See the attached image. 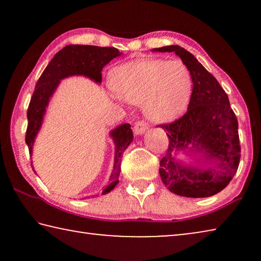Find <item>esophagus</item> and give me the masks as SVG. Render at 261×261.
Masks as SVG:
<instances>
[{
    "mask_svg": "<svg viewBox=\"0 0 261 261\" xmlns=\"http://www.w3.org/2000/svg\"><path fill=\"white\" fill-rule=\"evenodd\" d=\"M148 129V124L145 121H138L134 126L135 135H143Z\"/></svg>",
    "mask_w": 261,
    "mask_h": 261,
    "instance_id": "obj_1",
    "label": "esophagus"
}]
</instances>
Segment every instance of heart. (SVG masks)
Listing matches in <instances>:
<instances>
[{
    "mask_svg": "<svg viewBox=\"0 0 261 261\" xmlns=\"http://www.w3.org/2000/svg\"><path fill=\"white\" fill-rule=\"evenodd\" d=\"M110 86L125 102L143 103L151 121L166 123L187 109L192 93V76L179 60H140L115 69Z\"/></svg>",
    "mask_w": 261,
    "mask_h": 261,
    "instance_id": "heart-1",
    "label": "heart"
}]
</instances>
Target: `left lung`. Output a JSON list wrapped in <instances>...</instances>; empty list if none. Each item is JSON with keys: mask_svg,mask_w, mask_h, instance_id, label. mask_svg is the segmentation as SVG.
Instances as JSON below:
<instances>
[{"mask_svg": "<svg viewBox=\"0 0 261 261\" xmlns=\"http://www.w3.org/2000/svg\"><path fill=\"white\" fill-rule=\"evenodd\" d=\"M153 51H174L187 64L193 83L188 112L173 123L161 124L169 137L159 169L162 182L170 192L182 197L214 196L235 176L241 159L238 122L228 95L213 74L183 47L166 46ZM177 151L196 156L205 167L184 166L173 156Z\"/></svg>", "mask_w": 261, "mask_h": 261, "instance_id": "left-lung-1", "label": "left lung"}]
</instances>
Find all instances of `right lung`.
Returning a JSON list of instances; mask_svg holds the SVG:
<instances>
[{"mask_svg": "<svg viewBox=\"0 0 261 261\" xmlns=\"http://www.w3.org/2000/svg\"><path fill=\"white\" fill-rule=\"evenodd\" d=\"M121 54L122 53L114 47L85 45H69L56 53L39 78L29 105V124L25 141L29 146L30 155L32 154L34 139L41 127L47 106L62 79L70 76H84L100 84L102 81L101 71L105 65ZM109 135L115 144L114 170L109 178L110 183L105 188L102 194L110 192L117 185L121 173L122 155L134 140L129 123L117 126L110 131Z\"/></svg>", "mask_w": 261, "mask_h": 261, "instance_id": "1", "label": "right lung"}]
</instances>
